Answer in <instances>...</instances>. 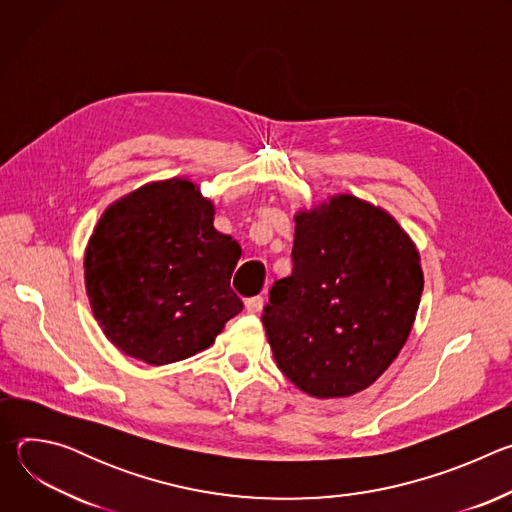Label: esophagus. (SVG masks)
<instances>
[{"mask_svg": "<svg viewBox=\"0 0 512 512\" xmlns=\"http://www.w3.org/2000/svg\"><path fill=\"white\" fill-rule=\"evenodd\" d=\"M245 310L249 314H259L263 310V298L261 296H253V298H247L245 300Z\"/></svg>", "mask_w": 512, "mask_h": 512, "instance_id": "1", "label": "esophagus"}]
</instances>
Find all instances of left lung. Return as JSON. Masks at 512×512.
Segmentation results:
<instances>
[{
	"label": "left lung",
	"mask_w": 512,
	"mask_h": 512,
	"mask_svg": "<svg viewBox=\"0 0 512 512\" xmlns=\"http://www.w3.org/2000/svg\"><path fill=\"white\" fill-rule=\"evenodd\" d=\"M291 263L261 316L279 371L318 399L371 387L419 308L423 271L413 241L383 208L338 194L296 214Z\"/></svg>",
	"instance_id": "1"
}]
</instances>
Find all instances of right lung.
Masks as SVG:
<instances>
[{
  "mask_svg": "<svg viewBox=\"0 0 512 512\" xmlns=\"http://www.w3.org/2000/svg\"><path fill=\"white\" fill-rule=\"evenodd\" d=\"M212 221V202L184 178L141 186L101 216L85 253L87 296L127 356L184 360L243 310L231 289L241 247Z\"/></svg>",
  "mask_w": 512,
  "mask_h": 512,
  "instance_id": "right-lung-1",
  "label": "right lung"
}]
</instances>
